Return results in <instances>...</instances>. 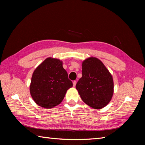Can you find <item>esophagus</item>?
Here are the masks:
<instances>
[{
	"mask_svg": "<svg viewBox=\"0 0 145 145\" xmlns=\"http://www.w3.org/2000/svg\"><path fill=\"white\" fill-rule=\"evenodd\" d=\"M76 81H75V80H74L73 82V87H75V85H76Z\"/></svg>",
	"mask_w": 145,
	"mask_h": 145,
	"instance_id": "obj_1",
	"label": "esophagus"
}]
</instances>
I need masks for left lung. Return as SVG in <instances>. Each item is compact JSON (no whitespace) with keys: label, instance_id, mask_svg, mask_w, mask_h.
<instances>
[{"label":"left lung","instance_id":"left-lung-1","mask_svg":"<svg viewBox=\"0 0 145 145\" xmlns=\"http://www.w3.org/2000/svg\"><path fill=\"white\" fill-rule=\"evenodd\" d=\"M112 76L104 64L95 57L82 62V76L76 85L82 100L95 109L109 103L113 94Z\"/></svg>","mask_w":145,"mask_h":145}]
</instances>
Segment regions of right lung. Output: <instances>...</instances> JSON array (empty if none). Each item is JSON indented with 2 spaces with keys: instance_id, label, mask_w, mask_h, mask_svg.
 I'll list each match as a JSON object with an SVG mask.
<instances>
[{
  "instance_id": "1",
  "label": "right lung",
  "mask_w": 145,
  "mask_h": 145,
  "mask_svg": "<svg viewBox=\"0 0 145 145\" xmlns=\"http://www.w3.org/2000/svg\"><path fill=\"white\" fill-rule=\"evenodd\" d=\"M72 86V82L63 68L62 61L49 57L33 72L30 92L38 105L52 108L62 101L67 90Z\"/></svg>"
}]
</instances>
